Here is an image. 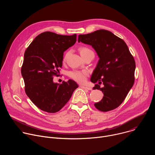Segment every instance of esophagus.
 <instances>
[{"mask_svg":"<svg viewBox=\"0 0 155 155\" xmlns=\"http://www.w3.org/2000/svg\"><path fill=\"white\" fill-rule=\"evenodd\" d=\"M80 87L81 88H83V89L85 90H91L92 88L90 87H87V86H83V85H80Z\"/></svg>","mask_w":155,"mask_h":155,"instance_id":"34e87169","label":"esophagus"}]
</instances>
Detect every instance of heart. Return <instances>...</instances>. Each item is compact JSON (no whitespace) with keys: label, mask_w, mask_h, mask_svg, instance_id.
<instances>
[{"label":"heart","mask_w":155,"mask_h":155,"mask_svg":"<svg viewBox=\"0 0 155 155\" xmlns=\"http://www.w3.org/2000/svg\"><path fill=\"white\" fill-rule=\"evenodd\" d=\"M78 50H79L80 53L82 57H83L84 56L89 54V53H93L90 49H89L87 47H80ZM68 55H69L68 52L65 53V54H64V58H63V61H65L66 60ZM69 75L71 78H72L75 81H76L78 83H83L85 82V81L86 80V77L88 75V73L86 71L75 70V71H72L70 72L69 74Z\"/></svg>","instance_id":"obj_1"}]
</instances>
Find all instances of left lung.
Here are the masks:
<instances>
[{"label": "left lung", "mask_w": 155, "mask_h": 155, "mask_svg": "<svg viewBox=\"0 0 155 155\" xmlns=\"http://www.w3.org/2000/svg\"><path fill=\"white\" fill-rule=\"evenodd\" d=\"M78 41L91 45L99 58L91 81L93 90L104 93L102 100L94 104L101 112H108L119 107L134 83L135 60L123 40L104 29L79 35Z\"/></svg>", "instance_id": "1"}]
</instances>
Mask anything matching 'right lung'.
<instances>
[{"label": "right lung", "instance_id": "obj_1", "mask_svg": "<svg viewBox=\"0 0 155 155\" xmlns=\"http://www.w3.org/2000/svg\"><path fill=\"white\" fill-rule=\"evenodd\" d=\"M77 35H62L44 32L37 35L26 49L21 75L25 92L40 110L56 113L66 104L78 87L69 80L62 83L53 82L62 65L63 53L77 41Z\"/></svg>", "mask_w": 155, "mask_h": 155}]
</instances>
